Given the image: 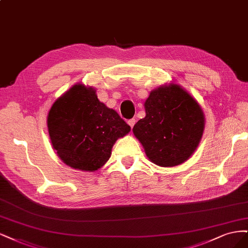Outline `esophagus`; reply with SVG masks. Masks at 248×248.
Here are the masks:
<instances>
[{"mask_svg":"<svg viewBox=\"0 0 248 248\" xmlns=\"http://www.w3.org/2000/svg\"><path fill=\"white\" fill-rule=\"evenodd\" d=\"M135 123H136V121H135V119H134V118L130 119V121H129V122H127V124H129V125H130V126L132 127V129H133V126H134Z\"/></svg>","mask_w":248,"mask_h":248,"instance_id":"esophagus-1","label":"esophagus"}]
</instances>
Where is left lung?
<instances>
[{
  "label": "left lung",
  "instance_id": "left-lung-1",
  "mask_svg": "<svg viewBox=\"0 0 248 248\" xmlns=\"http://www.w3.org/2000/svg\"><path fill=\"white\" fill-rule=\"evenodd\" d=\"M146 116L133 133L147 157L161 167L178 166L195 153L203 136L205 117L201 106L178 84L159 86L144 103Z\"/></svg>",
  "mask_w": 248,
  "mask_h": 248
}]
</instances>
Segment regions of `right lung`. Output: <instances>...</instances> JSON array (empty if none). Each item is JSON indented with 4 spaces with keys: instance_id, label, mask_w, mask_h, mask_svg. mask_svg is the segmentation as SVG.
<instances>
[{
    "instance_id": "obj_1",
    "label": "right lung",
    "mask_w": 248,
    "mask_h": 248,
    "mask_svg": "<svg viewBox=\"0 0 248 248\" xmlns=\"http://www.w3.org/2000/svg\"><path fill=\"white\" fill-rule=\"evenodd\" d=\"M47 126L53 149L73 169L93 172L105 165L115 141L131 131L93 87L78 83L51 106Z\"/></svg>"
}]
</instances>
